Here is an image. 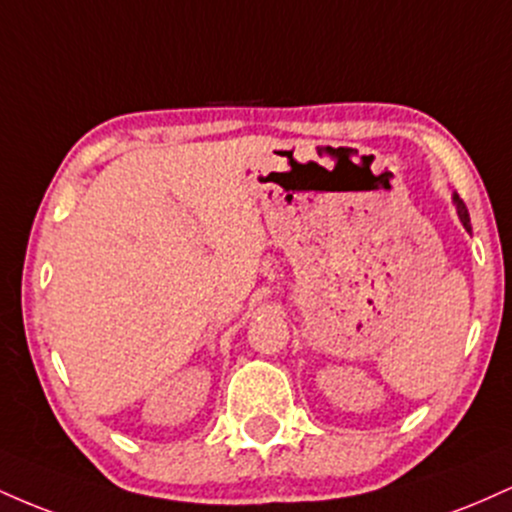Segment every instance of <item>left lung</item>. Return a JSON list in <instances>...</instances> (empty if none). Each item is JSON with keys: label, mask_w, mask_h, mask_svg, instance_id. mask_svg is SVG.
I'll return each instance as SVG.
<instances>
[{"label": "left lung", "mask_w": 512, "mask_h": 512, "mask_svg": "<svg viewBox=\"0 0 512 512\" xmlns=\"http://www.w3.org/2000/svg\"><path fill=\"white\" fill-rule=\"evenodd\" d=\"M452 204H455V209H457V216H460V221H462V226H464V231L467 233H472V221H469V211H467V207H464V202L457 195H452Z\"/></svg>", "instance_id": "1"}]
</instances>
